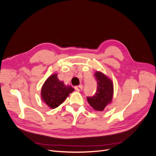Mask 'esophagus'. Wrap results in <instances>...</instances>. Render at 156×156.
<instances>
[{
  "label": "esophagus",
  "mask_w": 156,
  "mask_h": 156,
  "mask_svg": "<svg viewBox=\"0 0 156 156\" xmlns=\"http://www.w3.org/2000/svg\"><path fill=\"white\" fill-rule=\"evenodd\" d=\"M74 88L75 89V90H77V91H78V92H79V91H81V90L83 89V85H79V86H76V87H74Z\"/></svg>",
  "instance_id": "1"
}]
</instances>
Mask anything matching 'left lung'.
Instances as JSON below:
<instances>
[{"instance_id":"1","label":"left lung","mask_w":156,"mask_h":156,"mask_svg":"<svg viewBox=\"0 0 156 156\" xmlns=\"http://www.w3.org/2000/svg\"><path fill=\"white\" fill-rule=\"evenodd\" d=\"M94 75L98 84L97 90L93 96L87 97V101L94 109L102 111L112 100L113 83L101 72H96Z\"/></svg>"}]
</instances>
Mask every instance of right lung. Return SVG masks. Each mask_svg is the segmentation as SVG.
<instances>
[{
    "label": "right lung",
    "instance_id": "right-lung-1",
    "mask_svg": "<svg viewBox=\"0 0 156 156\" xmlns=\"http://www.w3.org/2000/svg\"><path fill=\"white\" fill-rule=\"evenodd\" d=\"M74 88L66 86L63 81H59L57 74H53L47 79L41 88V98L46 105L51 108H55L73 92Z\"/></svg>",
    "mask_w": 156,
    "mask_h": 156
}]
</instances>
